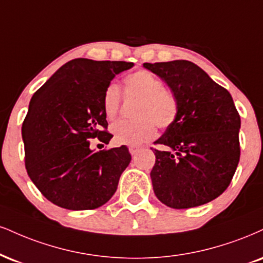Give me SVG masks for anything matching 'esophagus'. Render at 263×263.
<instances>
[{"instance_id":"34e87169","label":"esophagus","mask_w":263,"mask_h":263,"mask_svg":"<svg viewBox=\"0 0 263 263\" xmlns=\"http://www.w3.org/2000/svg\"><path fill=\"white\" fill-rule=\"evenodd\" d=\"M128 151H129V153H131V156H136V154H137L141 149L138 147H129Z\"/></svg>"}]
</instances>
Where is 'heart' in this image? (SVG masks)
Masks as SVG:
<instances>
[{
    "label": "heart",
    "instance_id": "heart-1",
    "mask_svg": "<svg viewBox=\"0 0 263 263\" xmlns=\"http://www.w3.org/2000/svg\"><path fill=\"white\" fill-rule=\"evenodd\" d=\"M123 97L137 99L131 121H119L111 126L114 142L119 145H140L156 136V125L166 129L175 123L179 115V101L170 88L163 85L158 76L147 69H137L123 78ZM122 94L116 82L104 89L101 105L107 120L118 116Z\"/></svg>",
    "mask_w": 263,
    "mask_h": 263
}]
</instances>
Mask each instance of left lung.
Wrapping results in <instances>:
<instances>
[{"instance_id": "8db88e82", "label": "left lung", "mask_w": 263, "mask_h": 263, "mask_svg": "<svg viewBox=\"0 0 263 263\" xmlns=\"http://www.w3.org/2000/svg\"><path fill=\"white\" fill-rule=\"evenodd\" d=\"M175 93L179 115L152 148L154 194L167 207H197L228 189L240 159V115L230 93L186 60L143 63Z\"/></svg>"}]
</instances>
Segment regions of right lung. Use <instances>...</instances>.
Returning a JSON list of instances; mask_svg holds the SVG:
<instances>
[{
    "label": "right lung",
    "instance_id": "obj_1",
    "mask_svg": "<svg viewBox=\"0 0 263 263\" xmlns=\"http://www.w3.org/2000/svg\"><path fill=\"white\" fill-rule=\"evenodd\" d=\"M132 66L74 59L34 93L22 126L25 169L53 204L72 211L96 210L116 192L131 162L127 147L93 152L89 140L105 144L111 140L101 98L107 83Z\"/></svg>",
    "mask_w": 263,
    "mask_h": 263
}]
</instances>
